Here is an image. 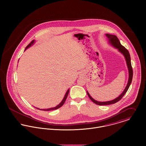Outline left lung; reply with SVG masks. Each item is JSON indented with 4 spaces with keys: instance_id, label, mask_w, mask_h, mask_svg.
Returning a JSON list of instances; mask_svg holds the SVG:
<instances>
[{
    "instance_id": "8db88e82",
    "label": "left lung",
    "mask_w": 146,
    "mask_h": 146,
    "mask_svg": "<svg viewBox=\"0 0 146 146\" xmlns=\"http://www.w3.org/2000/svg\"><path fill=\"white\" fill-rule=\"evenodd\" d=\"M106 35L108 38L110 42L113 46H115L116 48L118 49V50L121 53H123L124 54V56L125 57V60H126L127 66V68H128V70H129V80H128V82L127 84V85H126L124 90L123 91V92L117 98H115L113 100L110 101H107V102H98V101H97L94 100L93 98H92L91 96H90V94H89V93L88 92H86L88 96H89V98L92 100V101L93 102L94 104L100 105V106L114 104L117 102L118 101H119L120 100H121V98H123V97L125 95V93L127 91V90H128V89H129V86L131 84V83L132 82V79H133V68H132V66H131V59H130V54L129 53V51L125 48L124 46H123L121 44L119 39L117 38V37L116 35H110V34H106Z\"/></svg>"
}]
</instances>
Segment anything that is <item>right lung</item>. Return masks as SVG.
Returning a JSON list of instances; mask_svg holds the SVG:
<instances>
[{
	"label": "right lung",
	"mask_w": 146,
	"mask_h": 146,
	"mask_svg": "<svg viewBox=\"0 0 146 146\" xmlns=\"http://www.w3.org/2000/svg\"><path fill=\"white\" fill-rule=\"evenodd\" d=\"M34 42V40H33L32 42H31L26 47V48H25V50H26L27 48H28L29 46H30ZM68 93H69V89H68L67 90V92H66V94H65V96H64V98H63V99L62 101V102L60 104H58V106H57L56 107H53V108H48V109H42V110H42V111H50V110H57V109H58V108H60L61 107H62L63 104H64V103L65 102V101H66V98H67V96H68ZM38 109H39V110H40V109H39V108H38Z\"/></svg>",
	"instance_id": "1"
}]
</instances>
